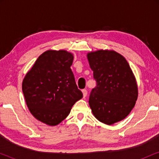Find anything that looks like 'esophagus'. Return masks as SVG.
<instances>
[{
    "instance_id": "esophagus-1",
    "label": "esophagus",
    "mask_w": 159,
    "mask_h": 159,
    "mask_svg": "<svg viewBox=\"0 0 159 159\" xmlns=\"http://www.w3.org/2000/svg\"><path fill=\"white\" fill-rule=\"evenodd\" d=\"M82 94H83V97L85 98L87 96V94H88V91H87V90H85V89H84V90H82Z\"/></svg>"
}]
</instances>
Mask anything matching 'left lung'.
<instances>
[{
	"instance_id": "left-lung-1",
	"label": "left lung",
	"mask_w": 159,
	"mask_h": 159,
	"mask_svg": "<svg viewBox=\"0 0 159 159\" xmlns=\"http://www.w3.org/2000/svg\"><path fill=\"white\" fill-rule=\"evenodd\" d=\"M96 87L89 104L98 120L106 125L122 120L138 99V85L127 60L114 51L100 50L88 54Z\"/></svg>"
}]
</instances>
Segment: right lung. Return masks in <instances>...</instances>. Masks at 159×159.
Returning a JSON list of instances; mask_svg holds the SVG:
<instances>
[{"instance_id": "1", "label": "right lung", "mask_w": 159, "mask_h": 159, "mask_svg": "<svg viewBox=\"0 0 159 159\" xmlns=\"http://www.w3.org/2000/svg\"><path fill=\"white\" fill-rule=\"evenodd\" d=\"M73 55L66 51H47L39 56L22 82L31 114L42 122L57 125L83 96L71 69Z\"/></svg>"}]
</instances>
